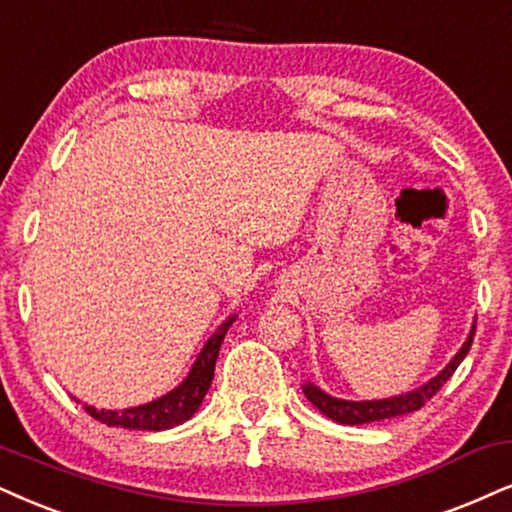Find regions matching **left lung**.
<instances>
[{"label":"left lung","mask_w":512,"mask_h":512,"mask_svg":"<svg viewBox=\"0 0 512 512\" xmlns=\"http://www.w3.org/2000/svg\"><path fill=\"white\" fill-rule=\"evenodd\" d=\"M472 335H475V323H472L470 335L465 338L461 349L454 354V359L446 364L442 371H439L435 378H430L428 383H423L416 390L397 394V397H387V399H366V401H352V399H340L333 397V394L323 392L319 385H314L312 380L302 385L304 397H307L312 404L319 409L323 416H328L335 423L342 425H361V423H375V420H385V418H397L404 416V413L418 411L425 401L435 397L446 380L454 375V371L461 366V361L465 359V354L470 352L472 345Z\"/></svg>","instance_id":"8db88e82"}]
</instances>
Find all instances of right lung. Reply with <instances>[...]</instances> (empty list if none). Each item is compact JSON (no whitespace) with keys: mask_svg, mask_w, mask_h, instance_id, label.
I'll return each instance as SVG.
<instances>
[{"mask_svg":"<svg viewBox=\"0 0 512 512\" xmlns=\"http://www.w3.org/2000/svg\"><path fill=\"white\" fill-rule=\"evenodd\" d=\"M238 314H231L215 333L205 342L200 354L193 361L189 375L181 383L163 397L148 401V404L129 406V409H94V406L84 404V411L89 416L106 423L108 428H125V430H170L174 425L186 423L193 413L200 409L205 394H208L212 378H215V364L219 357V347H222L224 335L236 321Z\"/></svg>","mask_w":512,"mask_h":512,"instance_id":"obj_1","label":"right lung"}]
</instances>
